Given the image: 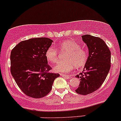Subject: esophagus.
<instances>
[{
  "label": "esophagus",
  "instance_id": "1",
  "mask_svg": "<svg viewBox=\"0 0 121 121\" xmlns=\"http://www.w3.org/2000/svg\"><path fill=\"white\" fill-rule=\"evenodd\" d=\"M60 75H61V76H62V77H63L65 78H67V79L69 78V77H69V75H65V74H61Z\"/></svg>",
  "mask_w": 121,
  "mask_h": 121
}]
</instances>
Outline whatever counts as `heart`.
Masks as SVG:
<instances>
[{
    "label": "heart",
    "mask_w": 121,
    "mask_h": 121,
    "mask_svg": "<svg viewBox=\"0 0 121 121\" xmlns=\"http://www.w3.org/2000/svg\"><path fill=\"white\" fill-rule=\"evenodd\" d=\"M58 48L60 52H66L64 56L65 60L60 61L54 67V70L57 73H68L74 67L79 68L84 67L88 60L87 52L77 41L73 40H67L59 44ZM46 58L52 63L58 62V53L56 48L50 47L46 50Z\"/></svg>",
    "instance_id": "1"
}]
</instances>
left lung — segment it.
Returning a JSON list of instances; mask_svg holds the SVG:
<instances>
[{
	"instance_id": "left-lung-1",
	"label": "left lung",
	"mask_w": 121,
	"mask_h": 121,
	"mask_svg": "<svg viewBox=\"0 0 121 121\" xmlns=\"http://www.w3.org/2000/svg\"><path fill=\"white\" fill-rule=\"evenodd\" d=\"M82 39L88 48L89 56L83 71L76 75L80 83L75 92L87 95L99 88L107 78L111 67V52L101 38L86 35Z\"/></svg>"
}]
</instances>
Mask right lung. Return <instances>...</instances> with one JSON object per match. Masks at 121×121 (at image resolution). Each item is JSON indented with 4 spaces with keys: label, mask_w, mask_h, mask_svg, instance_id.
<instances>
[{
    "label": "right lung",
    "mask_w": 121,
    "mask_h": 121,
    "mask_svg": "<svg viewBox=\"0 0 121 121\" xmlns=\"http://www.w3.org/2000/svg\"><path fill=\"white\" fill-rule=\"evenodd\" d=\"M53 40L46 37L33 38L21 41L12 49L10 72L24 94L34 98L47 95L59 74L50 73L46 52Z\"/></svg>",
    "instance_id": "obj_1"
}]
</instances>
